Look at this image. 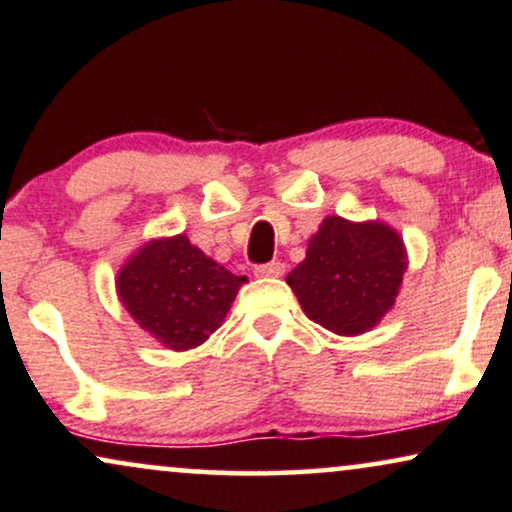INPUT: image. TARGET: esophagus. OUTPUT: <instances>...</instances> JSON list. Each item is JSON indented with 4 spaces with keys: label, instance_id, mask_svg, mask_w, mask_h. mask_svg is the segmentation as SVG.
Returning a JSON list of instances; mask_svg holds the SVG:
<instances>
[{
    "label": "esophagus",
    "instance_id": "esophagus-1",
    "mask_svg": "<svg viewBox=\"0 0 512 512\" xmlns=\"http://www.w3.org/2000/svg\"><path fill=\"white\" fill-rule=\"evenodd\" d=\"M283 274H286V264L278 262V260L255 267V276H262V278H276V276H283Z\"/></svg>",
    "mask_w": 512,
    "mask_h": 512
}]
</instances>
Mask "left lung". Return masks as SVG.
Listing matches in <instances>:
<instances>
[{
    "label": "left lung",
    "mask_w": 512,
    "mask_h": 512,
    "mask_svg": "<svg viewBox=\"0 0 512 512\" xmlns=\"http://www.w3.org/2000/svg\"><path fill=\"white\" fill-rule=\"evenodd\" d=\"M406 271L399 234L380 222L326 217L286 276L304 314L326 331L361 335L394 307Z\"/></svg>",
    "instance_id": "1"
}]
</instances>
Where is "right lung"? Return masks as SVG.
Listing matches in <instances>:
<instances>
[{"instance_id":"obj_1","label":"right lung","mask_w":512,"mask_h":512,"mask_svg":"<svg viewBox=\"0 0 512 512\" xmlns=\"http://www.w3.org/2000/svg\"><path fill=\"white\" fill-rule=\"evenodd\" d=\"M245 281L179 234L141 245L120 269L115 288L144 331L167 349L186 352L222 326Z\"/></svg>"}]
</instances>
